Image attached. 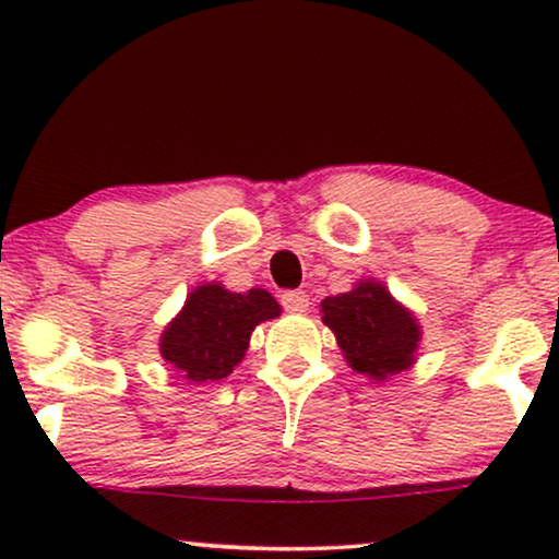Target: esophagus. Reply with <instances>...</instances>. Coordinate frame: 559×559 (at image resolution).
Listing matches in <instances>:
<instances>
[{"mask_svg":"<svg viewBox=\"0 0 559 559\" xmlns=\"http://www.w3.org/2000/svg\"><path fill=\"white\" fill-rule=\"evenodd\" d=\"M281 305L286 307L288 312H305L310 307V297L305 292H284L281 294Z\"/></svg>","mask_w":559,"mask_h":559,"instance_id":"obj_1","label":"esophagus"}]
</instances>
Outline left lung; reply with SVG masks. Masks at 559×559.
<instances>
[{"mask_svg":"<svg viewBox=\"0 0 559 559\" xmlns=\"http://www.w3.org/2000/svg\"><path fill=\"white\" fill-rule=\"evenodd\" d=\"M320 312L355 373L389 381L418 360L423 338L418 318L391 297L381 281L362 278L352 292L325 297Z\"/></svg>","mask_w":559,"mask_h":559,"instance_id":"8db88e82","label":"left lung"}]
</instances>
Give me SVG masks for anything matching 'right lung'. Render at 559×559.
Here are the masks:
<instances>
[{
    "label": "right lung",
    "instance_id": "obj_1",
    "mask_svg": "<svg viewBox=\"0 0 559 559\" xmlns=\"http://www.w3.org/2000/svg\"><path fill=\"white\" fill-rule=\"evenodd\" d=\"M278 316L281 305L265 288L236 294L217 281L199 284L165 325L159 355L186 381H221L243 360L252 331Z\"/></svg>",
    "mask_w": 559,
    "mask_h": 559
}]
</instances>
